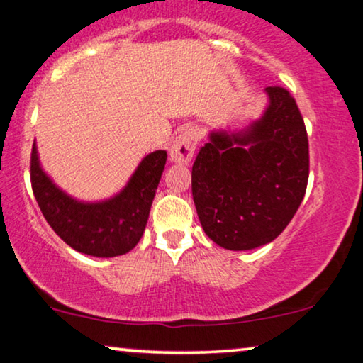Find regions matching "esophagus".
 Returning <instances> with one entry per match:
<instances>
[{
    "instance_id": "esophagus-1",
    "label": "esophagus",
    "mask_w": 363,
    "mask_h": 363,
    "mask_svg": "<svg viewBox=\"0 0 363 363\" xmlns=\"http://www.w3.org/2000/svg\"><path fill=\"white\" fill-rule=\"evenodd\" d=\"M199 143V133L196 128H186L177 135L174 142L171 145L169 158L177 164H189L191 163L194 153H196Z\"/></svg>"
}]
</instances>
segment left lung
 I'll use <instances>...</instances> for the list:
<instances>
[{
  "instance_id": "1",
  "label": "left lung",
  "mask_w": 363,
  "mask_h": 363,
  "mask_svg": "<svg viewBox=\"0 0 363 363\" xmlns=\"http://www.w3.org/2000/svg\"><path fill=\"white\" fill-rule=\"evenodd\" d=\"M242 130H212L192 166V197L210 240L230 251L256 250L290 223L310 174L308 135L298 106L279 86Z\"/></svg>"
}]
</instances>
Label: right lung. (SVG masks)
I'll return each mask as SVG.
<instances>
[{"label":"right lung","instance_id":"add662e5","mask_svg":"<svg viewBox=\"0 0 363 363\" xmlns=\"http://www.w3.org/2000/svg\"><path fill=\"white\" fill-rule=\"evenodd\" d=\"M166 158L164 150L153 151L140 161L121 192L99 202H83L62 191L42 169L34 142L32 191L47 223L74 251L94 257L122 256L143 236Z\"/></svg>","mask_w":363,"mask_h":363}]
</instances>
